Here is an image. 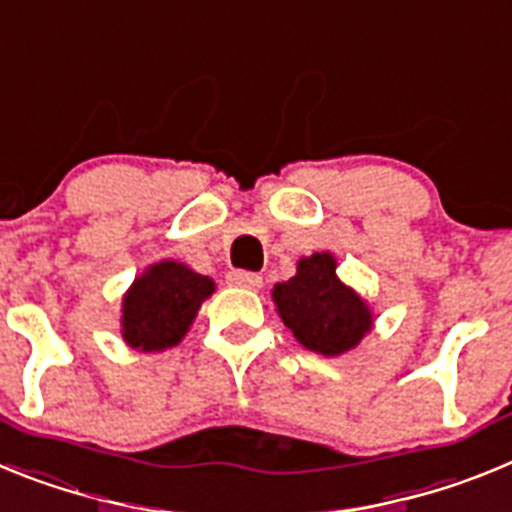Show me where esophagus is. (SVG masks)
<instances>
[{
    "instance_id": "1",
    "label": "esophagus",
    "mask_w": 512,
    "mask_h": 512,
    "mask_svg": "<svg viewBox=\"0 0 512 512\" xmlns=\"http://www.w3.org/2000/svg\"><path fill=\"white\" fill-rule=\"evenodd\" d=\"M228 284H233V287H243V289H259L261 277L259 274H253V271L233 269L228 271Z\"/></svg>"
}]
</instances>
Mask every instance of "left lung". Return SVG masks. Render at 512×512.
<instances>
[{
  "label": "left lung",
  "mask_w": 512,
  "mask_h": 512,
  "mask_svg": "<svg viewBox=\"0 0 512 512\" xmlns=\"http://www.w3.org/2000/svg\"><path fill=\"white\" fill-rule=\"evenodd\" d=\"M274 302L297 341L323 356H338L372 328V312L354 289L336 277L330 253H312L289 282L274 287Z\"/></svg>",
  "instance_id": "left-lung-1"
}]
</instances>
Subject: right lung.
<instances>
[{"mask_svg":"<svg viewBox=\"0 0 512 512\" xmlns=\"http://www.w3.org/2000/svg\"><path fill=\"white\" fill-rule=\"evenodd\" d=\"M212 289V279L194 274L184 264L161 261L151 266L125 295L122 338L140 351L176 346Z\"/></svg>","mask_w":512,"mask_h":512,"instance_id":"right-lung-1","label":"right lung"}]
</instances>
